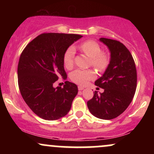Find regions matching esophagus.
I'll return each instance as SVG.
<instances>
[{"label":"esophagus","mask_w":154,"mask_h":154,"mask_svg":"<svg viewBox=\"0 0 154 154\" xmlns=\"http://www.w3.org/2000/svg\"><path fill=\"white\" fill-rule=\"evenodd\" d=\"M78 90L79 91H82V90H84V88L82 86H78Z\"/></svg>","instance_id":"esophagus-1"}]
</instances>
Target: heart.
Returning <instances> with one entry per match:
<instances>
[{
  "mask_svg": "<svg viewBox=\"0 0 154 154\" xmlns=\"http://www.w3.org/2000/svg\"><path fill=\"white\" fill-rule=\"evenodd\" d=\"M79 49L89 57L91 58V64L99 71H103L107 68L110 61V58L106 53L102 52L101 48L94 40H86L79 44ZM75 49L69 46L65 51L63 56V62L66 69L72 68L74 65ZM95 72L91 69H76L70 75L72 82L79 85L87 84L88 81L94 79Z\"/></svg>",
  "mask_w": 154,
  "mask_h": 154,
  "instance_id": "1",
  "label": "heart"
}]
</instances>
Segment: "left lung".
Segmentation results:
<instances>
[{
	"label": "left lung",
	"instance_id": "1",
	"mask_svg": "<svg viewBox=\"0 0 154 154\" xmlns=\"http://www.w3.org/2000/svg\"><path fill=\"white\" fill-rule=\"evenodd\" d=\"M109 48L111 59L103 76L95 85L104 89L95 91L87 105L90 112L101 119H112L127 109L132 102L137 87V71L132 54L124 44L111 39L100 38Z\"/></svg>",
	"mask_w": 154,
	"mask_h": 154
}]
</instances>
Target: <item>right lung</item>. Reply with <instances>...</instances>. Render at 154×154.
<instances>
[{"instance_id":"1","label":"right lung","mask_w":154,"mask_h":154,"mask_svg":"<svg viewBox=\"0 0 154 154\" xmlns=\"http://www.w3.org/2000/svg\"><path fill=\"white\" fill-rule=\"evenodd\" d=\"M82 35L43 33L27 44L18 63V84L23 99L36 115L56 120L68 114L77 86L66 81L63 88H54L60 77H67L63 56Z\"/></svg>"}]
</instances>
